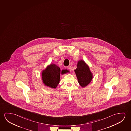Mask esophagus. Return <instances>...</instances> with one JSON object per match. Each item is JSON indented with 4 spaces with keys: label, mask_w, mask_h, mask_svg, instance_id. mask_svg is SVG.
Segmentation results:
<instances>
[{
    "label": "esophagus",
    "mask_w": 131,
    "mask_h": 131,
    "mask_svg": "<svg viewBox=\"0 0 131 131\" xmlns=\"http://www.w3.org/2000/svg\"><path fill=\"white\" fill-rule=\"evenodd\" d=\"M67 68L69 70H71L72 69V67H71V66H69L68 67H67Z\"/></svg>",
    "instance_id": "esophagus-1"
}]
</instances>
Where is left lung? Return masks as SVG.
<instances>
[{
  "label": "left lung",
  "instance_id": "obj_1",
  "mask_svg": "<svg viewBox=\"0 0 131 131\" xmlns=\"http://www.w3.org/2000/svg\"><path fill=\"white\" fill-rule=\"evenodd\" d=\"M79 84L82 87L86 86L93 78V74L88 65L83 60L78 61L77 68L74 70Z\"/></svg>",
  "mask_w": 131,
  "mask_h": 131
}]
</instances>
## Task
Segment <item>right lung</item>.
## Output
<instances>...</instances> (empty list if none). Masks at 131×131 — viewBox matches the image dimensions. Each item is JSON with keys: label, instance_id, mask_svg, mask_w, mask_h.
I'll use <instances>...</instances> for the list:
<instances>
[{"label": "right lung", "instance_id": "right-lung-1", "mask_svg": "<svg viewBox=\"0 0 131 131\" xmlns=\"http://www.w3.org/2000/svg\"><path fill=\"white\" fill-rule=\"evenodd\" d=\"M67 70H62V74ZM42 80L44 85L51 88H56L60 82V70L58 66L54 64H50L42 72Z\"/></svg>", "mask_w": 131, "mask_h": 131}]
</instances>
